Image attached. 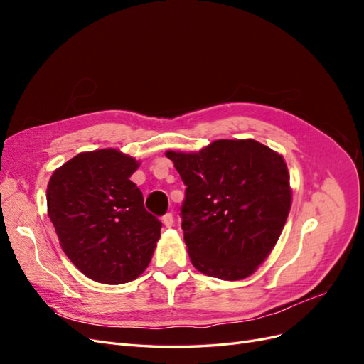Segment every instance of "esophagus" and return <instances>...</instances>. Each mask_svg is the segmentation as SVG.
Here are the masks:
<instances>
[{
  "label": "esophagus",
  "mask_w": 364,
  "mask_h": 364,
  "mask_svg": "<svg viewBox=\"0 0 364 364\" xmlns=\"http://www.w3.org/2000/svg\"><path fill=\"white\" fill-rule=\"evenodd\" d=\"M162 223L167 226V228H171L174 225V217L171 213H167L164 217H162Z\"/></svg>",
  "instance_id": "34e87169"
}]
</instances>
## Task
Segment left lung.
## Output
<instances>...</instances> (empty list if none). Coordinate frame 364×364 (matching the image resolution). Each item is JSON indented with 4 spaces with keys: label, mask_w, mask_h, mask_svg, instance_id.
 Returning <instances> with one entry per match:
<instances>
[{
    "label": "left lung",
    "mask_w": 364,
    "mask_h": 364,
    "mask_svg": "<svg viewBox=\"0 0 364 364\" xmlns=\"http://www.w3.org/2000/svg\"><path fill=\"white\" fill-rule=\"evenodd\" d=\"M165 156L186 186L181 217L193 266L225 281L250 277L290 213L284 158L255 139H218L197 153Z\"/></svg>",
    "instance_id": "obj_1"
}]
</instances>
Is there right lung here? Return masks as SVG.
Wrapping results in <instances>:
<instances>
[{
  "label": "right lung",
  "mask_w": 364,
  "mask_h": 364,
  "mask_svg": "<svg viewBox=\"0 0 364 364\" xmlns=\"http://www.w3.org/2000/svg\"><path fill=\"white\" fill-rule=\"evenodd\" d=\"M139 162L115 149L85 151L53 173L48 217L74 266L102 284L136 279L161 237L159 220L146 211L130 181Z\"/></svg>",
  "instance_id": "add662e5"
}]
</instances>
